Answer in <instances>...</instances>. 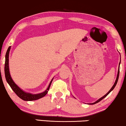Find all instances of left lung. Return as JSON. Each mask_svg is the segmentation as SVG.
<instances>
[{
  "instance_id": "left-lung-1",
  "label": "left lung",
  "mask_w": 126,
  "mask_h": 126,
  "mask_svg": "<svg viewBox=\"0 0 126 126\" xmlns=\"http://www.w3.org/2000/svg\"><path fill=\"white\" fill-rule=\"evenodd\" d=\"M120 62L119 63V66H120ZM119 69H118V75H117V77H116V80H115V83H114V84H113V85L112 86V87L111 88V89H110V90L108 91V92H107V94H105L104 96H103L102 97H101V98H100L99 99H98L97 101H95V102L94 103H90V104H96V103H99V101H100L101 100H103V99H104V97H106L108 95V94H110V92H111L113 90V89H114V88L115 87V86H116V84H117V82H118V79H119Z\"/></svg>"
}]
</instances>
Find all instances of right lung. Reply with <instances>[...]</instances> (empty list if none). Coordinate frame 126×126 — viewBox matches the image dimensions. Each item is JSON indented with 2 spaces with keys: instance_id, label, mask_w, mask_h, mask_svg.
I'll return each mask as SVG.
<instances>
[{
  "instance_id": "1",
  "label": "right lung",
  "mask_w": 126,
  "mask_h": 126,
  "mask_svg": "<svg viewBox=\"0 0 126 126\" xmlns=\"http://www.w3.org/2000/svg\"><path fill=\"white\" fill-rule=\"evenodd\" d=\"M10 49H11V46H10V47L8 48L6 54V57H5L6 59H5L4 64V73L7 82L8 84H9V85L10 86V87L11 88V89H13L14 92L16 94V95L18 96L19 97H20V99L23 100L25 101L36 100L40 99V98H42L44 97V96H45L46 94H47L48 91H49L53 79L51 80L47 89H46L45 91H44V92L38 94H30V93L26 92L25 91L22 90V89H20V88L14 82L13 80L12 79L11 77V75H10L9 71V66H8V61H9L8 57H9V53Z\"/></svg>"
}]
</instances>
